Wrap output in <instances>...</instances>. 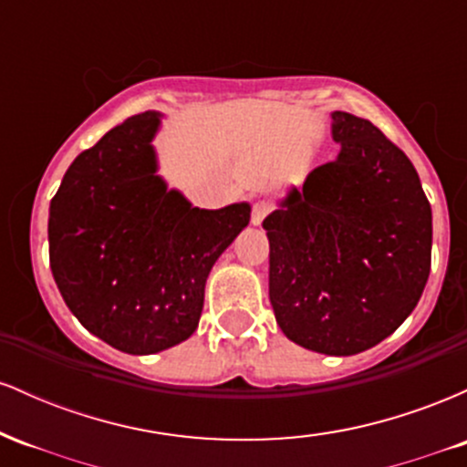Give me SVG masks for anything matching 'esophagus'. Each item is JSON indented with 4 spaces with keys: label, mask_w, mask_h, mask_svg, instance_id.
Segmentation results:
<instances>
[{
    "label": "esophagus",
    "mask_w": 467,
    "mask_h": 467,
    "mask_svg": "<svg viewBox=\"0 0 467 467\" xmlns=\"http://www.w3.org/2000/svg\"><path fill=\"white\" fill-rule=\"evenodd\" d=\"M272 211V203L270 202H254L252 203V226H261L264 223V219L270 215Z\"/></svg>",
    "instance_id": "obj_1"
}]
</instances>
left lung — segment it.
I'll list each match as a JSON object with an SVG mask.
<instances>
[{"instance_id": "1", "label": "left lung", "mask_w": 467, "mask_h": 467, "mask_svg": "<svg viewBox=\"0 0 467 467\" xmlns=\"http://www.w3.org/2000/svg\"><path fill=\"white\" fill-rule=\"evenodd\" d=\"M340 153L316 166L264 219L270 303L289 340L356 356L393 334L420 303L432 211L420 175L373 122L331 114Z\"/></svg>"}]
</instances>
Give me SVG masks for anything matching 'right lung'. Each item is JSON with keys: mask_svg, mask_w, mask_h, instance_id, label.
I'll use <instances>...</instances> for the list:
<instances>
[{"mask_svg": "<svg viewBox=\"0 0 467 467\" xmlns=\"http://www.w3.org/2000/svg\"><path fill=\"white\" fill-rule=\"evenodd\" d=\"M160 111L127 118L69 164L50 202L55 283L78 323L149 356L192 336L215 261L248 226L250 203L197 208L158 175Z\"/></svg>", "mask_w": 467, "mask_h": 467, "instance_id": "add662e5", "label": "right lung"}]
</instances>
